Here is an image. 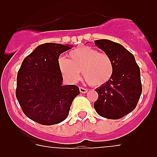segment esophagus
<instances>
[{
    "instance_id": "esophagus-1",
    "label": "esophagus",
    "mask_w": 157,
    "mask_h": 157,
    "mask_svg": "<svg viewBox=\"0 0 157 157\" xmlns=\"http://www.w3.org/2000/svg\"><path fill=\"white\" fill-rule=\"evenodd\" d=\"M79 90L82 94H86L87 91H88V90L86 88H83V87H79Z\"/></svg>"
}]
</instances>
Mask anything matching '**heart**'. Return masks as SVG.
<instances>
[{
  "label": "heart",
  "mask_w": 157,
  "mask_h": 157,
  "mask_svg": "<svg viewBox=\"0 0 157 157\" xmlns=\"http://www.w3.org/2000/svg\"><path fill=\"white\" fill-rule=\"evenodd\" d=\"M68 56L69 59L60 57L58 60L59 71L68 81L77 82L80 71L92 86H101L112 78L114 64L108 54L99 52L92 47L82 46L71 51Z\"/></svg>",
  "instance_id": "b5f03b06"
}]
</instances>
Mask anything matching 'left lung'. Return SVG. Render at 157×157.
<instances>
[{
  "label": "left lung",
  "instance_id": "obj_1",
  "mask_svg": "<svg viewBox=\"0 0 157 157\" xmlns=\"http://www.w3.org/2000/svg\"><path fill=\"white\" fill-rule=\"evenodd\" d=\"M95 45L109 55L114 71L106 84L97 88L96 112L102 117L118 120L132 112L142 92L141 73L135 58L122 45L108 39L94 41Z\"/></svg>",
  "mask_w": 157,
  "mask_h": 157
}]
</instances>
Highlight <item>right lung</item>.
I'll use <instances>...</instances> for the list:
<instances>
[{
  "mask_svg": "<svg viewBox=\"0 0 157 157\" xmlns=\"http://www.w3.org/2000/svg\"><path fill=\"white\" fill-rule=\"evenodd\" d=\"M71 45L45 43L22 62L17 74L16 98L29 119L42 125L57 124L67 117L72 101L80 94L77 86H63L59 55Z\"/></svg>",
  "mask_w": 157,
  "mask_h": 157,
  "instance_id": "1",
  "label": "right lung"
}]
</instances>
